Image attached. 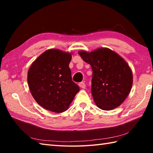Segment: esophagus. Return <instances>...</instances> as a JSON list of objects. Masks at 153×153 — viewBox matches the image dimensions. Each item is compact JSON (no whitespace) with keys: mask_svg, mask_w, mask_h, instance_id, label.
<instances>
[{"mask_svg":"<svg viewBox=\"0 0 153 153\" xmlns=\"http://www.w3.org/2000/svg\"><path fill=\"white\" fill-rule=\"evenodd\" d=\"M79 86L81 87V88H82V89H85V87H86L85 83H83V82L79 83Z\"/></svg>","mask_w":153,"mask_h":153,"instance_id":"34e87169","label":"esophagus"}]
</instances>
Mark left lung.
Instances as JSON below:
<instances>
[{"mask_svg": "<svg viewBox=\"0 0 153 153\" xmlns=\"http://www.w3.org/2000/svg\"><path fill=\"white\" fill-rule=\"evenodd\" d=\"M91 66V93L96 105L104 110L118 107L131 91L133 74L126 60L108 48L78 52Z\"/></svg>", "mask_w": 153, "mask_h": 153, "instance_id": "left-lung-1", "label": "left lung"}]
</instances>
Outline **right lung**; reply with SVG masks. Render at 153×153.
<instances>
[{"instance_id": "1", "label": "right lung", "mask_w": 153, "mask_h": 153, "mask_svg": "<svg viewBox=\"0 0 153 153\" xmlns=\"http://www.w3.org/2000/svg\"><path fill=\"white\" fill-rule=\"evenodd\" d=\"M71 53L51 48L31 64L27 72L28 86L43 108L56 113L66 111L79 91L71 79Z\"/></svg>"}]
</instances>
